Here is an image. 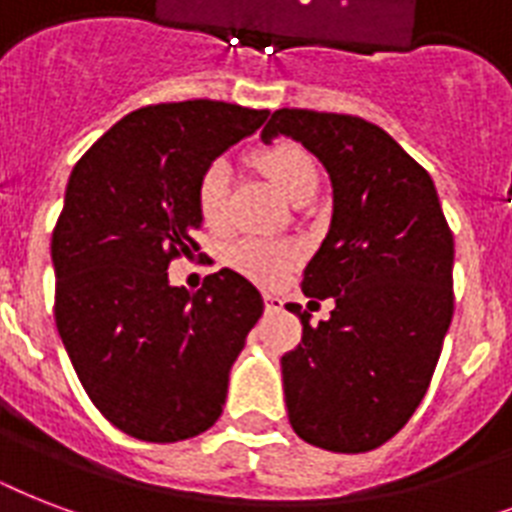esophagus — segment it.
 <instances>
[{"label": "esophagus", "mask_w": 512, "mask_h": 512, "mask_svg": "<svg viewBox=\"0 0 512 512\" xmlns=\"http://www.w3.org/2000/svg\"><path fill=\"white\" fill-rule=\"evenodd\" d=\"M265 311H281V305H284V300L276 295H265Z\"/></svg>", "instance_id": "esophagus-1"}]
</instances>
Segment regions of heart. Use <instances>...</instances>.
<instances>
[{
	"label": "heart",
	"mask_w": 512,
	"mask_h": 512,
	"mask_svg": "<svg viewBox=\"0 0 512 512\" xmlns=\"http://www.w3.org/2000/svg\"><path fill=\"white\" fill-rule=\"evenodd\" d=\"M257 167L271 177L273 185L292 201L313 191L316 180H319V170H316L311 154L295 143H273V146L263 148L257 154ZM228 180H231V167L223 156L212 159L199 175L196 207H199L204 225H209V228H220L228 217ZM223 260L228 268L257 281V284H276L295 265L297 249L287 241L241 236L225 247Z\"/></svg>",
	"instance_id": "1"
}]
</instances>
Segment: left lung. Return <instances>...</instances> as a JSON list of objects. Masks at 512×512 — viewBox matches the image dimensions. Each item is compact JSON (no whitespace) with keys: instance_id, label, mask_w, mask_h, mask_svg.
<instances>
[{"instance_id":"8db88e82","label":"left lung","mask_w":512,"mask_h":512,"mask_svg":"<svg viewBox=\"0 0 512 512\" xmlns=\"http://www.w3.org/2000/svg\"><path fill=\"white\" fill-rule=\"evenodd\" d=\"M327 167L335 212L305 265V297H335L329 321L281 356L289 425L327 452H372L425 398L454 313V236L425 167L377 124L279 108L263 127Z\"/></svg>"}]
</instances>
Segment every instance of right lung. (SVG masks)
Wrapping results in <instances>:
<instances>
[{
    "mask_svg": "<svg viewBox=\"0 0 512 512\" xmlns=\"http://www.w3.org/2000/svg\"><path fill=\"white\" fill-rule=\"evenodd\" d=\"M268 114L223 100L138 108L68 177L52 231L55 324L90 401L127 436L175 444L223 414L263 297L231 268L196 292L170 287L167 268L199 252L204 167Z\"/></svg>",
    "mask_w": 512,
    "mask_h": 512,
    "instance_id": "add662e5",
    "label": "right lung"
}]
</instances>
